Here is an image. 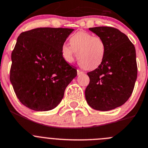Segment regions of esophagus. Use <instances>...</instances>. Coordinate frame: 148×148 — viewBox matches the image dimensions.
Returning a JSON list of instances; mask_svg holds the SVG:
<instances>
[{
  "mask_svg": "<svg viewBox=\"0 0 148 148\" xmlns=\"http://www.w3.org/2000/svg\"><path fill=\"white\" fill-rule=\"evenodd\" d=\"M84 74V72L82 71H81L80 69H77V74L78 75H80V74Z\"/></svg>",
  "mask_w": 148,
  "mask_h": 148,
  "instance_id": "esophagus-1",
  "label": "esophagus"
}]
</instances>
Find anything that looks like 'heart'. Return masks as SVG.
I'll list each match as a JSON object with an SVG mask.
<instances>
[{
	"mask_svg": "<svg viewBox=\"0 0 148 148\" xmlns=\"http://www.w3.org/2000/svg\"><path fill=\"white\" fill-rule=\"evenodd\" d=\"M69 42L71 47L63 45L61 47L62 56L67 63H72L77 53L79 61L86 69H95L102 63L105 57L106 45L101 37L79 31L70 37Z\"/></svg>",
	"mask_w": 148,
	"mask_h": 148,
	"instance_id": "1",
	"label": "heart"
}]
</instances>
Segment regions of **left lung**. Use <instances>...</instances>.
I'll use <instances>...</instances> for the list:
<instances>
[{"label": "left lung", "mask_w": 148, "mask_h": 148, "mask_svg": "<svg viewBox=\"0 0 148 148\" xmlns=\"http://www.w3.org/2000/svg\"><path fill=\"white\" fill-rule=\"evenodd\" d=\"M103 40L106 54L101 64L88 73L85 99L90 107L108 111L122 106L133 92L137 77L136 50L125 34L112 27L89 28Z\"/></svg>", "instance_id": "obj_1"}]
</instances>
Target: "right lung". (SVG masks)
<instances>
[{
	"label": "right lung",
	"mask_w": 148,
	"mask_h": 148,
	"mask_svg": "<svg viewBox=\"0 0 148 148\" xmlns=\"http://www.w3.org/2000/svg\"><path fill=\"white\" fill-rule=\"evenodd\" d=\"M71 28L38 27L23 32L12 52L10 81L23 105L48 111L58 105L77 75L63 59L61 47Z\"/></svg>",
	"instance_id": "add662e5"
}]
</instances>
